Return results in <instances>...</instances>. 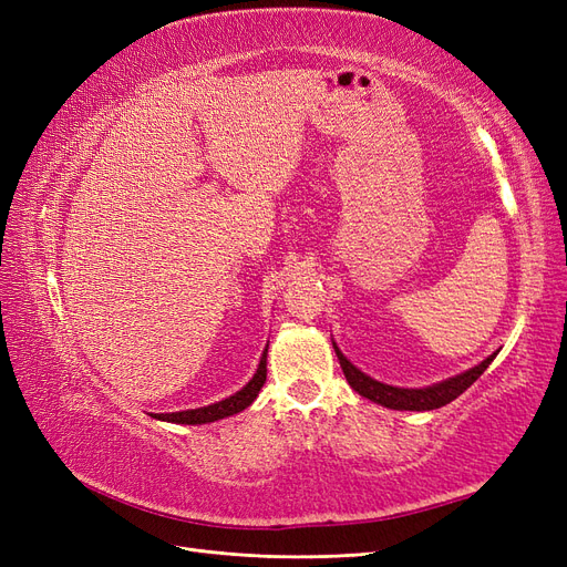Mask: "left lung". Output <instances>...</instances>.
Instances as JSON below:
<instances>
[{"instance_id":"left-lung-1","label":"left lung","mask_w":567,"mask_h":567,"mask_svg":"<svg viewBox=\"0 0 567 567\" xmlns=\"http://www.w3.org/2000/svg\"><path fill=\"white\" fill-rule=\"evenodd\" d=\"M334 351L341 362L346 381H349L360 395H364L368 400H372V403L383 405V408L414 410V412L437 410V408L452 403L454 398H460L471 386V383L487 370V364L497 355V353H492L489 358H485L481 364L471 368L468 372L456 374L443 383H433V386H429V389H395V386H386V383H381V381H374L368 374H362L355 364H351L343 358V353L337 349V346H334Z\"/></svg>"}]
</instances>
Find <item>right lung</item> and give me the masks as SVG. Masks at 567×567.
<instances>
[{"instance_id":"right-lung-1","label":"right lung","mask_w":567,"mask_h":567,"mask_svg":"<svg viewBox=\"0 0 567 567\" xmlns=\"http://www.w3.org/2000/svg\"><path fill=\"white\" fill-rule=\"evenodd\" d=\"M266 353H268V349L261 355L257 374L251 377V381L247 383L243 391H237L235 395L221 400V403H214V405H207V408H197V410L159 414L157 419H162V422H172V424H209V422H216V419H224V416L243 412L245 408H249L254 403V398L259 395L261 386L266 383Z\"/></svg>"}]
</instances>
